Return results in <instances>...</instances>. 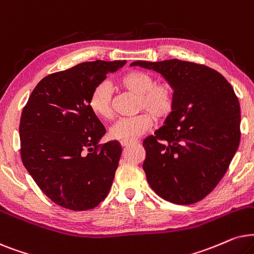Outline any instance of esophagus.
I'll use <instances>...</instances> for the list:
<instances>
[{
	"label": "esophagus",
	"instance_id": "34e87169",
	"mask_svg": "<svg viewBox=\"0 0 254 254\" xmlns=\"http://www.w3.org/2000/svg\"><path fill=\"white\" fill-rule=\"evenodd\" d=\"M137 143H138L137 140H130V141L123 140V141H121V145H122V146L127 147V146H131V145H134V144H137Z\"/></svg>",
	"mask_w": 254,
	"mask_h": 254
}]
</instances>
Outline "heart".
Listing matches in <instances>:
<instances>
[{
    "instance_id": "obj_1",
    "label": "heart",
    "mask_w": 254,
    "mask_h": 254,
    "mask_svg": "<svg viewBox=\"0 0 254 254\" xmlns=\"http://www.w3.org/2000/svg\"><path fill=\"white\" fill-rule=\"evenodd\" d=\"M118 84L124 89L138 95V110H144L133 117H123L109 127L113 139L130 141L137 139L150 130L154 118L164 120L172 113L175 103L174 88L168 82H155L151 74L141 70H130L118 79ZM89 104L97 116H113L111 89L107 82H101L94 88Z\"/></svg>"
}]
</instances>
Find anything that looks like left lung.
Wrapping results in <instances>:
<instances>
[{"label": "left lung", "instance_id": "left-lung-1", "mask_svg": "<svg viewBox=\"0 0 254 254\" xmlns=\"http://www.w3.org/2000/svg\"><path fill=\"white\" fill-rule=\"evenodd\" d=\"M160 73L175 92L165 124L143 141L150 187L175 204H191L212 191L241 140V106L217 70L178 59L134 62Z\"/></svg>", "mask_w": 254, "mask_h": 254}]
</instances>
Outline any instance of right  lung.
Returning <instances> with one entry per match:
<instances>
[{"instance_id": "obj_1", "label": "right lung", "mask_w": 254, "mask_h": 254, "mask_svg": "<svg viewBox=\"0 0 254 254\" xmlns=\"http://www.w3.org/2000/svg\"><path fill=\"white\" fill-rule=\"evenodd\" d=\"M125 63L96 60L50 74L37 84L22 111L23 165L60 207L89 210L110 190L122 146L116 140L99 145L106 129L89 100L107 74Z\"/></svg>"}]
</instances>
